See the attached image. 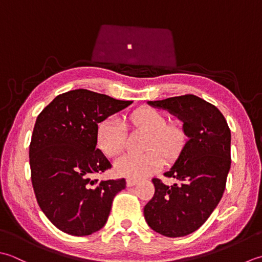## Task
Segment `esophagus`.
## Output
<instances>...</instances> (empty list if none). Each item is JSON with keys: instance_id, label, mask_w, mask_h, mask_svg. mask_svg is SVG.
Listing matches in <instances>:
<instances>
[{"instance_id": "34e87169", "label": "esophagus", "mask_w": 262, "mask_h": 262, "mask_svg": "<svg viewBox=\"0 0 262 262\" xmlns=\"http://www.w3.org/2000/svg\"><path fill=\"white\" fill-rule=\"evenodd\" d=\"M137 183H138V180H135V179H127L126 180V185L130 186V188H131V186H135Z\"/></svg>"}]
</instances>
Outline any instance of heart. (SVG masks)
<instances>
[{
  "label": "heart",
  "mask_w": 262,
  "mask_h": 262,
  "mask_svg": "<svg viewBox=\"0 0 262 262\" xmlns=\"http://www.w3.org/2000/svg\"><path fill=\"white\" fill-rule=\"evenodd\" d=\"M130 123L149 135L143 155H125L115 163L116 173L130 179H141L155 172L163 165L165 157H173L185 141L182 127L167 124V119L154 108H141L130 116ZM97 146L108 157H116L123 151L126 127L119 116H110L101 121L96 135Z\"/></svg>",
  "instance_id": "heart-1"
}]
</instances>
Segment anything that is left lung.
Returning a JSON list of instances; mask_svg holds the SVG:
<instances>
[{
	"label": "left lung",
	"mask_w": 262,
	"mask_h": 262,
	"mask_svg": "<svg viewBox=\"0 0 262 262\" xmlns=\"http://www.w3.org/2000/svg\"><path fill=\"white\" fill-rule=\"evenodd\" d=\"M183 122L188 137L173 166L164 175L178 183L152 179L155 194L143 208L147 224L167 237L196 231L221 201L231 168V130L216 106L194 95L147 101Z\"/></svg>",
	"instance_id": "obj_1"
}]
</instances>
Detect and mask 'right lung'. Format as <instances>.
Listing matches in <instances>:
<instances>
[{
	"mask_svg": "<svg viewBox=\"0 0 262 262\" xmlns=\"http://www.w3.org/2000/svg\"><path fill=\"white\" fill-rule=\"evenodd\" d=\"M133 101L87 89L58 95L41 111L29 147L31 182L41 211L60 231L90 235L107 222L125 180H95L111 168L96 148L98 123Z\"/></svg>",
	"mask_w": 262,
	"mask_h": 262,
	"instance_id": "1",
	"label": "right lung"
}]
</instances>
